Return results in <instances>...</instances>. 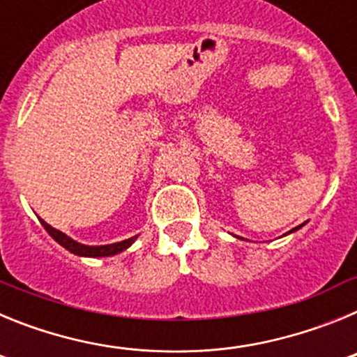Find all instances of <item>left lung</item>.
I'll list each match as a JSON object with an SVG mask.
<instances>
[{
    "mask_svg": "<svg viewBox=\"0 0 357 357\" xmlns=\"http://www.w3.org/2000/svg\"><path fill=\"white\" fill-rule=\"evenodd\" d=\"M302 225H304V223H302ZM302 225H298V227H295V229H293V230H289L288 234H291V232H295V230H298V229H301ZM236 238H239V236H236ZM239 239H243V238H239Z\"/></svg>",
    "mask_w": 357,
    "mask_h": 357,
    "instance_id": "left-lung-1",
    "label": "left lung"
}]
</instances>
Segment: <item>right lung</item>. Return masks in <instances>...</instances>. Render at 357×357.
Here are the masks:
<instances>
[{
	"label": "right lung",
	"mask_w": 357,
	"mask_h": 357,
	"mask_svg": "<svg viewBox=\"0 0 357 357\" xmlns=\"http://www.w3.org/2000/svg\"><path fill=\"white\" fill-rule=\"evenodd\" d=\"M40 223H43L44 229L48 230V234L52 236V238L55 239L59 245H62V247H64L66 250L71 252V254L80 255V257H109V255H116V254H119V252L127 250L132 243L137 239V236H134V238L123 239V241L112 243V245H98V247H89V245H82V243L75 241V239H71L69 236H66L64 232H61V230L53 229V227L48 225V223L44 222V220H40Z\"/></svg>",
	"instance_id": "add662e5"
}]
</instances>
